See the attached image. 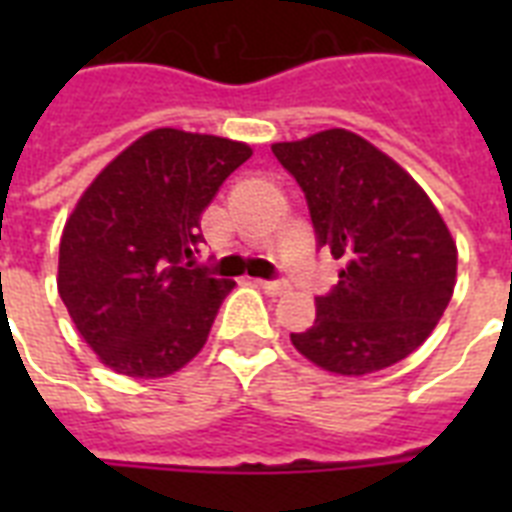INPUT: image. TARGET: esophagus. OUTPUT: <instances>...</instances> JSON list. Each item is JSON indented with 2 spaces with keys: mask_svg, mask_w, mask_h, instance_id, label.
Segmentation results:
<instances>
[{
  "mask_svg": "<svg viewBox=\"0 0 512 512\" xmlns=\"http://www.w3.org/2000/svg\"><path fill=\"white\" fill-rule=\"evenodd\" d=\"M257 287L263 289L265 295H271V297H279V295H284V292H287V284H284V281H257Z\"/></svg>",
  "mask_w": 512,
  "mask_h": 512,
  "instance_id": "34e87169",
  "label": "esophagus"
}]
</instances>
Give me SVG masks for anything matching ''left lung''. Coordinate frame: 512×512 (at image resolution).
<instances>
[{
    "label": "left lung",
    "instance_id": "left-lung-1",
    "mask_svg": "<svg viewBox=\"0 0 512 512\" xmlns=\"http://www.w3.org/2000/svg\"><path fill=\"white\" fill-rule=\"evenodd\" d=\"M271 148L305 191L319 247L345 263L292 345L342 377L398 364L428 340L454 295L449 225L422 185L356 132L335 127Z\"/></svg>",
    "mask_w": 512,
    "mask_h": 512
}]
</instances>
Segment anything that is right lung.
Returning <instances> with one entry per match:
<instances>
[{
	"label": "right lung",
	"instance_id": "add662e5",
	"mask_svg": "<svg viewBox=\"0 0 512 512\" xmlns=\"http://www.w3.org/2000/svg\"><path fill=\"white\" fill-rule=\"evenodd\" d=\"M247 143L159 127L124 148L79 196L60 236L58 292L108 369L159 380L209 337L231 279L188 268L201 212Z\"/></svg>",
	"mask_w": 512,
	"mask_h": 512
}]
</instances>
